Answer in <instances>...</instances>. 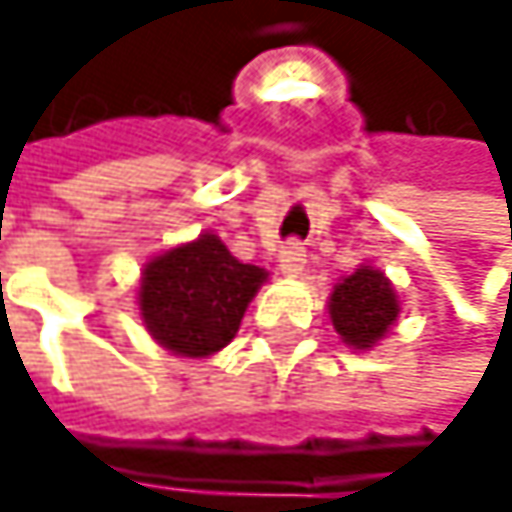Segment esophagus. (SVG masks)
<instances>
[{
	"instance_id": "obj_1",
	"label": "esophagus",
	"mask_w": 512,
	"mask_h": 512,
	"mask_svg": "<svg viewBox=\"0 0 512 512\" xmlns=\"http://www.w3.org/2000/svg\"><path fill=\"white\" fill-rule=\"evenodd\" d=\"M304 267H307V251H304V245L288 242V245L279 251V270H282L285 276H301Z\"/></svg>"
}]
</instances>
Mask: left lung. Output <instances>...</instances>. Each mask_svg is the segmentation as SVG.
<instances>
[{
	"mask_svg": "<svg viewBox=\"0 0 512 512\" xmlns=\"http://www.w3.org/2000/svg\"><path fill=\"white\" fill-rule=\"evenodd\" d=\"M402 301L384 270L359 264L350 276L338 279L328 294V319L350 350H371L396 328Z\"/></svg>",
	"mask_w": 512,
	"mask_h": 512,
	"instance_id": "left-lung-1",
	"label": "left lung"
}]
</instances>
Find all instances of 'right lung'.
<instances>
[{
  "label": "right lung",
  "instance_id": "obj_1",
  "mask_svg": "<svg viewBox=\"0 0 512 512\" xmlns=\"http://www.w3.org/2000/svg\"><path fill=\"white\" fill-rule=\"evenodd\" d=\"M270 279L264 267L242 264L218 233H199L144 264L137 313L150 338L181 359L221 353L242 325L248 304Z\"/></svg>",
  "mask_w": 512,
  "mask_h": 512
}]
</instances>
